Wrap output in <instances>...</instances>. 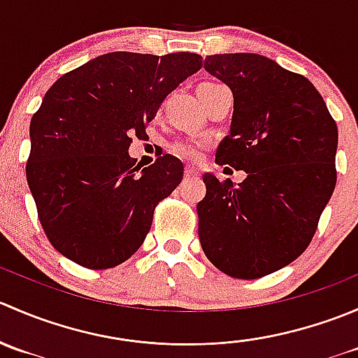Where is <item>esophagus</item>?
I'll use <instances>...</instances> for the list:
<instances>
[{
  "label": "esophagus",
  "mask_w": 358,
  "mask_h": 358,
  "mask_svg": "<svg viewBox=\"0 0 358 358\" xmlns=\"http://www.w3.org/2000/svg\"><path fill=\"white\" fill-rule=\"evenodd\" d=\"M183 175H185V178H196V176L199 175V171H197V169H194V168H185Z\"/></svg>",
  "instance_id": "34e87169"
}]
</instances>
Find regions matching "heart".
<instances>
[{"mask_svg":"<svg viewBox=\"0 0 358 358\" xmlns=\"http://www.w3.org/2000/svg\"><path fill=\"white\" fill-rule=\"evenodd\" d=\"M208 85V83H202ZM208 147V142L204 138H178L168 145V150L171 156L183 159L189 162H197L202 157V152Z\"/></svg>","mask_w":358,"mask_h":358,"instance_id":"b5f03b06","label":"heart"}]
</instances>
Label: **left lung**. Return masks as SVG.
<instances>
[{"mask_svg":"<svg viewBox=\"0 0 358 358\" xmlns=\"http://www.w3.org/2000/svg\"><path fill=\"white\" fill-rule=\"evenodd\" d=\"M204 69L234 93L230 135L216 149V164L248 176L237 187L202 176L201 246L227 275L259 279L312 243L336 187L338 126L305 76L266 57L208 55Z\"/></svg>","mask_w":358,"mask_h":358,"instance_id":"8db88e82","label":"left lung"}]
</instances>
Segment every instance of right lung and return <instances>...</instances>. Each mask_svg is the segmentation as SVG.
Returning a JSON list of instances; mask_svg holds the SVG:
<instances>
[{
    "mask_svg": "<svg viewBox=\"0 0 358 358\" xmlns=\"http://www.w3.org/2000/svg\"><path fill=\"white\" fill-rule=\"evenodd\" d=\"M202 67L197 53L112 52L67 72L31 119L29 189L50 244L92 270L112 268L143 244L154 209L183 178L180 159L138 169L128 149L162 100Z\"/></svg>",
    "mask_w": 358,
    "mask_h": 358,
    "instance_id": "add662e5",
    "label": "right lung"
}]
</instances>
